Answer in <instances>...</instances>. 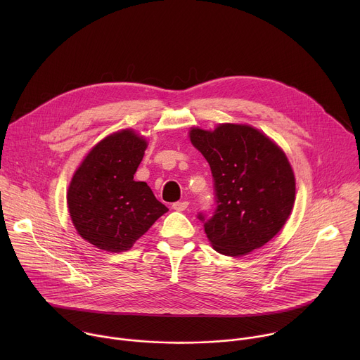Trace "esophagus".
Instances as JSON below:
<instances>
[{"label":"esophagus","mask_w":360,"mask_h":360,"mask_svg":"<svg viewBox=\"0 0 360 360\" xmlns=\"http://www.w3.org/2000/svg\"><path fill=\"white\" fill-rule=\"evenodd\" d=\"M188 205L189 203L186 200H178V202L172 203V210H175L178 212H182V211H185L188 208Z\"/></svg>","instance_id":"34e87169"}]
</instances>
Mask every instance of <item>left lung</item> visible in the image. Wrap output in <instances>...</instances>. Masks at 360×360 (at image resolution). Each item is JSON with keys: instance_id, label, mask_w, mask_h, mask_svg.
Returning a JSON list of instances; mask_svg holds the SVG:
<instances>
[{"instance_id": "obj_1", "label": "left lung", "mask_w": 360, "mask_h": 360, "mask_svg": "<svg viewBox=\"0 0 360 360\" xmlns=\"http://www.w3.org/2000/svg\"><path fill=\"white\" fill-rule=\"evenodd\" d=\"M189 136L214 178V214H198L214 249L240 256L264 246L282 229L295 202V175L283 150L249 125L192 128Z\"/></svg>"}]
</instances>
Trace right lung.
<instances>
[{"label":"right lung","mask_w":360,"mask_h":360,"mask_svg":"<svg viewBox=\"0 0 360 360\" xmlns=\"http://www.w3.org/2000/svg\"><path fill=\"white\" fill-rule=\"evenodd\" d=\"M146 141L132 129L98 142L68 188V211L77 232L108 252H124L168 212L145 182L134 181Z\"/></svg>","instance_id":"add662e5"}]
</instances>
